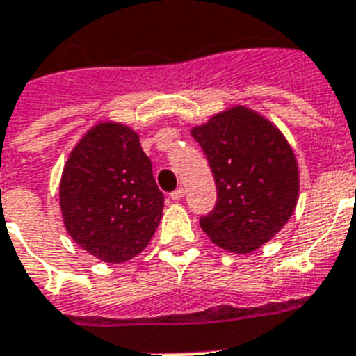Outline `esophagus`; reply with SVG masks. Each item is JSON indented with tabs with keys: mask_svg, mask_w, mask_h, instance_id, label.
Listing matches in <instances>:
<instances>
[{
	"mask_svg": "<svg viewBox=\"0 0 356 356\" xmlns=\"http://www.w3.org/2000/svg\"><path fill=\"white\" fill-rule=\"evenodd\" d=\"M170 197H172V201H179V199H183V197H184V188H177L175 192L170 193Z\"/></svg>",
	"mask_w": 356,
	"mask_h": 356,
	"instance_id": "34e87169",
	"label": "esophagus"
}]
</instances>
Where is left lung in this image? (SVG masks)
Wrapping results in <instances>:
<instances>
[{
	"label": "left lung",
	"instance_id": "8db88e82",
	"mask_svg": "<svg viewBox=\"0 0 356 356\" xmlns=\"http://www.w3.org/2000/svg\"><path fill=\"white\" fill-rule=\"evenodd\" d=\"M217 184V204L201 217L211 243L252 253L284 228L298 201V164L279 128L235 104L192 128Z\"/></svg>",
	"mask_w": 356,
	"mask_h": 356
}]
</instances>
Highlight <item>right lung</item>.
I'll use <instances>...</instances> for the list:
<instances>
[{
	"label": "right lung",
	"instance_id": "1",
	"mask_svg": "<svg viewBox=\"0 0 356 356\" xmlns=\"http://www.w3.org/2000/svg\"><path fill=\"white\" fill-rule=\"evenodd\" d=\"M59 206L72 241L103 262L134 259L154 237L164 197L139 136L121 122H97L68 155Z\"/></svg>",
	"mask_w": 356,
	"mask_h": 356
}]
</instances>
